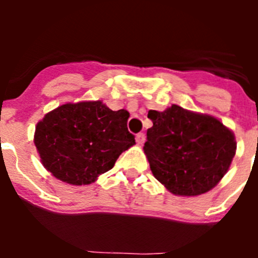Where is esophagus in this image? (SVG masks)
<instances>
[{
  "label": "esophagus",
  "mask_w": 258,
  "mask_h": 258,
  "mask_svg": "<svg viewBox=\"0 0 258 258\" xmlns=\"http://www.w3.org/2000/svg\"><path fill=\"white\" fill-rule=\"evenodd\" d=\"M145 140H146L145 133H138L136 136V141H137V143H138V145H142V143L145 142Z\"/></svg>",
  "instance_id": "34e87169"
}]
</instances>
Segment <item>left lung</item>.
Segmentation results:
<instances>
[{"instance_id":"1","label":"left lung","mask_w":258,"mask_h":258,"mask_svg":"<svg viewBox=\"0 0 258 258\" xmlns=\"http://www.w3.org/2000/svg\"><path fill=\"white\" fill-rule=\"evenodd\" d=\"M147 117L145 154L155 178L174 195L197 197L213 188L235 156L234 133L213 116L173 104Z\"/></svg>"}]
</instances>
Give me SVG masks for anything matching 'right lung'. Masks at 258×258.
I'll return each instance as SVG.
<instances>
[{
    "instance_id": "add662e5",
    "label": "right lung",
    "mask_w": 258,
    "mask_h": 258,
    "mask_svg": "<svg viewBox=\"0 0 258 258\" xmlns=\"http://www.w3.org/2000/svg\"><path fill=\"white\" fill-rule=\"evenodd\" d=\"M127 118V111H112L101 101L61 104L36 126L41 163L66 183H93L112 169L121 152L136 145Z\"/></svg>"
}]
</instances>
